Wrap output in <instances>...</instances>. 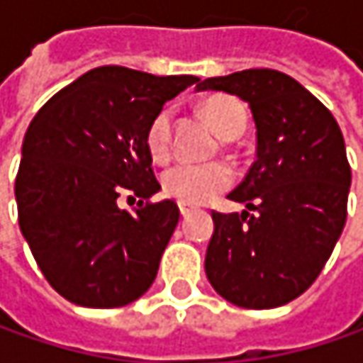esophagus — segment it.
I'll use <instances>...</instances> for the list:
<instances>
[{"instance_id": "34e87169", "label": "esophagus", "mask_w": 363, "mask_h": 363, "mask_svg": "<svg viewBox=\"0 0 363 363\" xmlns=\"http://www.w3.org/2000/svg\"><path fill=\"white\" fill-rule=\"evenodd\" d=\"M179 210H181L182 216H189V214L193 212V208H191V206H186V203H179Z\"/></svg>"}]
</instances>
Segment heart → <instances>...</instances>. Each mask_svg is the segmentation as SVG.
Returning <instances> with one entry per match:
<instances>
[{
  "label": "heart",
  "instance_id": "1",
  "mask_svg": "<svg viewBox=\"0 0 363 363\" xmlns=\"http://www.w3.org/2000/svg\"><path fill=\"white\" fill-rule=\"evenodd\" d=\"M203 113L212 128L229 138L235 132L246 128V111L229 96H212L203 103ZM147 151L155 162H166L172 153V111L162 109L149 123L145 134ZM233 174L229 166L220 162L210 164H189L182 162L166 170L164 174V191L174 197L179 203L199 206L212 201L218 193L229 189Z\"/></svg>",
  "mask_w": 363,
  "mask_h": 363
}]
</instances>
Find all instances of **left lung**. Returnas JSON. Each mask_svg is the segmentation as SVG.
I'll return each mask as SVG.
<instances>
[{
  "label": "left lung",
  "instance_id": "8db88e82",
  "mask_svg": "<svg viewBox=\"0 0 363 363\" xmlns=\"http://www.w3.org/2000/svg\"><path fill=\"white\" fill-rule=\"evenodd\" d=\"M197 90L240 96L256 125V160L229 193L246 210L212 212L206 275L238 307H281L318 279L342 233L351 186L342 132L309 90L273 69L208 77Z\"/></svg>",
  "mask_w": 363,
  "mask_h": 363
}]
</instances>
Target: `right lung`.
Returning <instances> with one entry per match:
<instances>
[{
  "mask_svg": "<svg viewBox=\"0 0 363 363\" xmlns=\"http://www.w3.org/2000/svg\"><path fill=\"white\" fill-rule=\"evenodd\" d=\"M195 82L96 67L29 123L14 184L18 225L43 277L67 301L113 309L151 288L181 212L172 199L149 203L162 186L145 134L164 103ZM119 194L139 197L134 215L118 208Z\"/></svg>",
  "mask_w": 363,
  "mask_h": 363,
  "instance_id": "add662e5",
  "label": "right lung"
}]
</instances>
